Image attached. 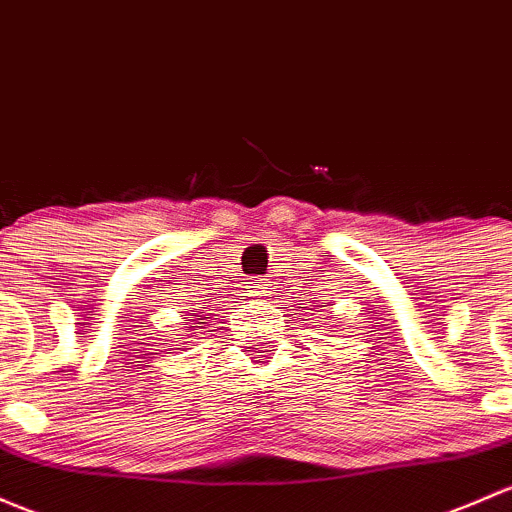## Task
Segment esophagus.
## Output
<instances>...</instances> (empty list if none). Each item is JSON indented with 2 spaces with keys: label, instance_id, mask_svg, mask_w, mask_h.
<instances>
[{
  "label": "esophagus",
  "instance_id": "obj_1",
  "mask_svg": "<svg viewBox=\"0 0 512 512\" xmlns=\"http://www.w3.org/2000/svg\"><path fill=\"white\" fill-rule=\"evenodd\" d=\"M250 289H252V294H255V297H265V289H267V287L260 282V279H255Z\"/></svg>",
  "mask_w": 512,
  "mask_h": 512
}]
</instances>
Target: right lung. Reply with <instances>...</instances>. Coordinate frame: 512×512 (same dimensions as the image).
Wrapping results in <instances>:
<instances>
[{
    "label": "right lung",
    "mask_w": 512,
    "mask_h": 512,
    "mask_svg": "<svg viewBox=\"0 0 512 512\" xmlns=\"http://www.w3.org/2000/svg\"><path fill=\"white\" fill-rule=\"evenodd\" d=\"M201 314H203V311H201ZM206 319H208V316H206ZM206 319H198V324H206ZM191 328H196V326H191Z\"/></svg>",
    "instance_id": "right-lung-1"
}]
</instances>
